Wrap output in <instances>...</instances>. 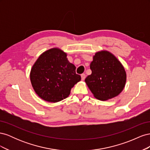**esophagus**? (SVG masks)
I'll list each match as a JSON object with an SVG mask.
<instances>
[{"label": "esophagus", "mask_w": 150, "mask_h": 150, "mask_svg": "<svg viewBox=\"0 0 150 150\" xmlns=\"http://www.w3.org/2000/svg\"><path fill=\"white\" fill-rule=\"evenodd\" d=\"M81 79H82V81H84L86 78V75L84 74H81Z\"/></svg>", "instance_id": "1"}]
</instances>
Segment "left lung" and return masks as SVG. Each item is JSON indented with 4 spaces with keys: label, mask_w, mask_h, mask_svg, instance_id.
I'll return each instance as SVG.
<instances>
[{
    "label": "left lung",
    "mask_w": 150,
    "mask_h": 150,
    "mask_svg": "<svg viewBox=\"0 0 150 150\" xmlns=\"http://www.w3.org/2000/svg\"><path fill=\"white\" fill-rule=\"evenodd\" d=\"M90 69L92 73L85 79V82L94 98L106 101L117 96L123 90L126 81L125 69L110 52H97Z\"/></svg>",
    "instance_id": "1"
}]
</instances>
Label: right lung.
Returning a JSON list of instances; mask_svg holds the SVG:
<instances>
[{
    "label": "right lung",
    "mask_w": 150,
    "mask_h": 150,
    "mask_svg": "<svg viewBox=\"0 0 150 150\" xmlns=\"http://www.w3.org/2000/svg\"><path fill=\"white\" fill-rule=\"evenodd\" d=\"M30 79L40 98L57 103L69 96L81 78L76 73L75 66L67 60V54L54 47L40 54L31 68Z\"/></svg>",
    "instance_id": "1"
}]
</instances>
